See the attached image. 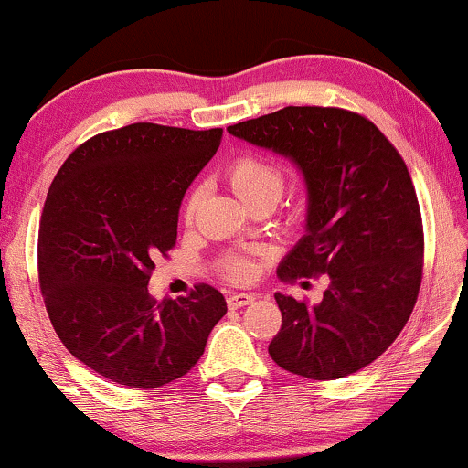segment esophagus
I'll use <instances>...</instances> for the list:
<instances>
[{"instance_id": "obj_1", "label": "esophagus", "mask_w": 468, "mask_h": 468, "mask_svg": "<svg viewBox=\"0 0 468 468\" xmlns=\"http://www.w3.org/2000/svg\"><path fill=\"white\" fill-rule=\"evenodd\" d=\"M253 296L251 293H229L228 296V306L229 309H240V306H247L253 303Z\"/></svg>"}]
</instances>
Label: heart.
<instances>
[{
    "instance_id": "heart-1",
    "label": "heart",
    "mask_w": 468,
    "mask_h": 468,
    "mask_svg": "<svg viewBox=\"0 0 468 468\" xmlns=\"http://www.w3.org/2000/svg\"><path fill=\"white\" fill-rule=\"evenodd\" d=\"M228 183L232 185L234 194L247 204L249 208L255 204H277L285 191V175L277 164L261 155H240L228 168ZM202 202V189H196L185 204V217L191 221ZM223 274L232 281H249L255 268L242 255H228L223 260Z\"/></svg>"
}]
</instances>
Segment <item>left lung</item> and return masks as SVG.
Segmentation results:
<instances>
[{
	"mask_svg": "<svg viewBox=\"0 0 468 468\" xmlns=\"http://www.w3.org/2000/svg\"><path fill=\"white\" fill-rule=\"evenodd\" d=\"M228 132L292 159L304 176L306 234L279 277L330 279L317 304L274 293L283 322L268 354L306 379L357 373L396 341L420 293L424 229L400 153L343 108L287 106Z\"/></svg>",
	"mask_w": 468,
	"mask_h": 468,
	"instance_id": "left-lung-1",
	"label": "left lung"
}]
</instances>
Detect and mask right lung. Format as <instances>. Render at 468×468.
<instances>
[{
  "label": "right lung",
  "mask_w": 468,
  "mask_h": 468,
  "mask_svg": "<svg viewBox=\"0 0 468 468\" xmlns=\"http://www.w3.org/2000/svg\"><path fill=\"white\" fill-rule=\"evenodd\" d=\"M221 136V127L132 123L82 143L50 185L37 234L44 304L69 354L106 379L153 389L187 375L226 315L207 283L162 303L146 287Z\"/></svg>",
  "instance_id": "obj_1"
}]
</instances>
